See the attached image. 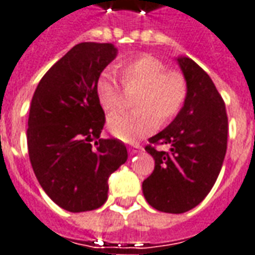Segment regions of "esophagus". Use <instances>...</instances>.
Here are the masks:
<instances>
[{
	"label": "esophagus",
	"instance_id": "esophagus-1",
	"mask_svg": "<svg viewBox=\"0 0 255 255\" xmlns=\"http://www.w3.org/2000/svg\"><path fill=\"white\" fill-rule=\"evenodd\" d=\"M128 151H129L131 154H138V152L142 151V146H139V145H131V146L128 148Z\"/></svg>",
	"mask_w": 255,
	"mask_h": 255
}]
</instances>
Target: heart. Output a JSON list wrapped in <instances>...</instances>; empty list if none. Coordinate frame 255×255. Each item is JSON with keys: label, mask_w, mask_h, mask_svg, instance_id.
Here are the masks:
<instances>
[{"label": "heart", "mask_w": 255, "mask_h": 255, "mask_svg": "<svg viewBox=\"0 0 255 255\" xmlns=\"http://www.w3.org/2000/svg\"><path fill=\"white\" fill-rule=\"evenodd\" d=\"M126 87L139 86L134 99V111H121L109 117L111 134L123 141H135L152 132L158 121L165 124L178 113L186 97V83L176 72H165L161 60L142 55L121 65ZM96 96L106 111L117 110L123 93L114 76L104 72L96 82Z\"/></svg>", "instance_id": "1"}]
</instances>
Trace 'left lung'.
<instances>
[{
  "mask_svg": "<svg viewBox=\"0 0 255 255\" xmlns=\"http://www.w3.org/2000/svg\"><path fill=\"white\" fill-rule=\"evenodd\" d=\"M186 80L183 107L168 127L149 138L145 151L155 159L154 172L142 182L151 206L165 213H185L206 198L220 173L227 149L226 106L206 72L178 56ZM166 143L169 151L154 144Z\"/></svg>",
  "mask_w": 255,
  "mask_h": 255,
  "instance_id": "obj_1",
  "label": "left lung"
}]
</instances>
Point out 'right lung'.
Returning <instances> with one entry per match:
<instances>
[{"label":"right lung","mask_w":255,"mask_h":255,"mask_svg":"<svg viewBox=\"0 0 255 255\" xmlns=\"http://www.w3.org/2000/svg\"><path fill=\"white\" fill-rule=\"evenodd\" d=\"M116 56L113 43H79L49 69L32 97V169L49 198L72 213L103 206L107 180L128 158L124 142L100 138L106 117L96 82Z\"/></svg>","instance_id":"add662e5"}]
</instances>
